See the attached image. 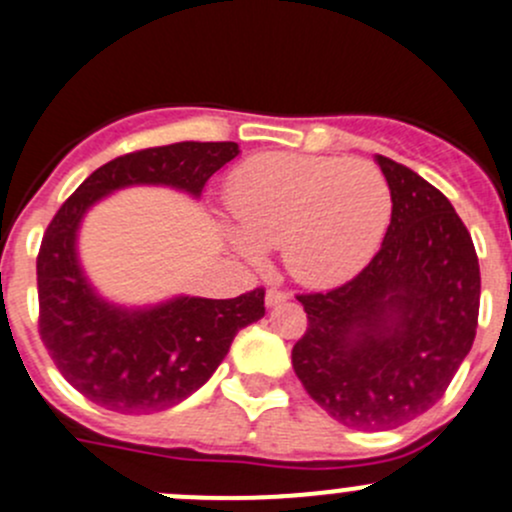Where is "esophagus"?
Here are the masks:
<instances>
[{"label": "esophagus", "mask_w": 512, "mask_h": 512, "mask_svg": "<svg viewBox=\"0 0 512 512\" xmlns=\"http://www.w3.org/2000/svg\"><path fill=\"white\" fill-rule=\"evenodd\" d=\"M287 299H289V294L285 292V289H277V287L267 289V294H265V304H267V307H277V304L287 302Z\"/></svg>", "instance_id": "1"}]
</instances>
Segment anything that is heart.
<instances>
[{"mask_svg": "<svg viewBox=\"0 0 512 512\" xmlns=\"http://www.w3.org/2000/svg\"><path fill=\"white\" fill-rule=\"evenodd\" d=\"M230 242L247 262L282 247L285 270L302 285L354 277L379 250L391 220V188L361 158L260 153L227 180Z\"/></svg>", "mask_w": 512, "mask_h": 512, "instance_id": "1", "label": "heart"}]
</instances>
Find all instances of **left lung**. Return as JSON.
I'll use <instances>...</instances> for the list:
<instances>
[{"label":"left lung","instance_id":"obj_1","mask_svg":"<svg viewBox=\"0 0 512 512\" xmlns=\"http://www.w3.org/2000/svg\"><path fill=\"white\" fill-rule=\"evenodd\" d=\"M391 223L374 260L347 285L297 294L307 332L292 366L307 394L359 431H386L431 409L471 352L480 267L471 232L446 195L376 156Z\"/></svg>","mask_w":512,"mask_h":512}]
</instances>
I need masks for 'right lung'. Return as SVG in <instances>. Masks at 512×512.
Segmentation results:
<instances>
[{
	"instance_id": "obj_1",
	"label": "right lung",
	"mask_w": 512,
	"mask_h": 512,
	"mask_svg": "<svg viewBox=\"0 0 512 512\" xmlns=\"http://www.w3.org/2000/svg\"><path fill=\"white\" fill-rule=\"evenodd\" d=\"M237 143L183 141L108 160L54 215L36 257L39 334L56 369L79 394L118 414H151L198 391L235 334L265 317V289L235 299L173 297L126 309L98 297L76 255L86 210L128 185H168L200 198Z\"/></svg>"
}]
</instances>
